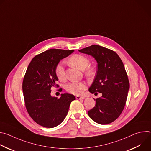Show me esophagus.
Wrapping results in <instances>:
<instances>
[{"label":"esophagus","instance_id":"1","mask_svg":"<svg viewBox=\"0 0 151 151\" xmlns=\"http://www.w3.org/2000/svg\"><path fill=\"white\" fill-rule=\"evenodd\" d=\"M76 99H78V100L85 99L84 97H83V96H76Z\"/></svg>","mask_w":151,"mask_h":151}]
</instances>
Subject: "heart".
I'll return each mask as SVG.
<instances>
[{
	"label": "heart",
	"mask_w": 151,
	"mask_h": 151,
	"mask_svg": "<svg viewBox=\"0 0 151 151\" xmlns=\"http://www.w3.org/2000/svg\"><path fill=\"white\" fill-rule=\"evenodd\" d=\"M68 62L73 67L79 69L83 70L87 68L89 64L88 59L80 54H74L69 58ZM94 73L93 68L89 67L85 70V74L88 76H92ZM55 73L57 78L61 81H63L66 79L65 70L64 64L62 62L58 63L55 68ZM87 88V85L83 81H75L68 83L66 85V90L73 94L79 95L83 93V91Z\"/></svg>",
	"instance_id": "obj_1"
}]
</instances>
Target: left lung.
<instances>
[{"mask_svg": "<svg viewBox=\"0 0 151 151\" xmlns=\"http://www.w3.org/2000/svg\"><path fill=\"white\" fill-rule=\"evenodd\" d=\"M93 56L97 62V70L89 91L101 97L94 99L96 105L88 112L89 116L99 124H108L121 114L125 105L130 83L124 64L114 51L93 45L79 50Z\"/></svg>", "mask_w": 151, "mask_h": 151, "instance_id": "obj_1", "label": "left lung"}]
</instances>
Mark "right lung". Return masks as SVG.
I'll return each instance as SVG.
<instances>
[{
  "label": "right lung",
  "mask_w": 151,
  "mask_h": 151,
  "mask_svg": "<svg viewBox=\"0 0 151 151\" xmlns=\"http://www.w3.org/2000/svg\"><path fill=\"white\" fill-rule=\"evenodd\" d=\"M73 51L48 50L33 57L27 69L22 87L25 106L30 117L42 127L53 128L60 124L70 103L76 99L68 93L62 94L60 98L51 96V89L59 87L56 83V65Z\"/></svg>",
  "instance_id": "right-lung-1"
}]
</instances>
